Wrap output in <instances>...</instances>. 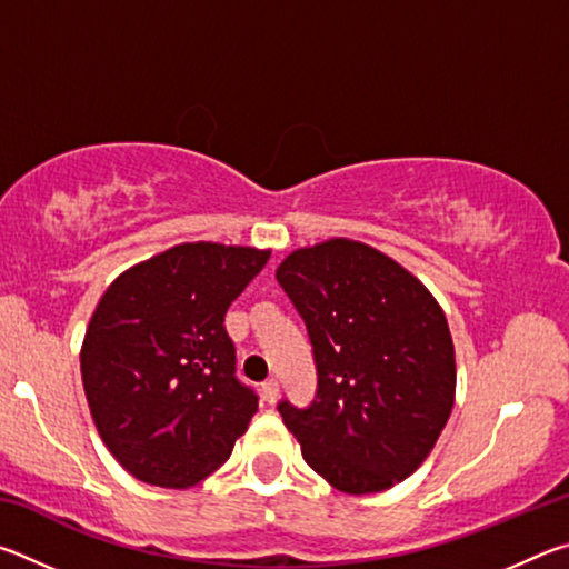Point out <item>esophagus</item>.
Listing matches in <instances>:
<instances>
[{
	"mask_svg": "<svg viewBox=\"0 0 569 569\" xmlns=\"http://www.w3.org/2000/svg\"><path fill=\"white\" fill-rule=\"evenodd\" d=\"M278 381L276 379H268V381H263V387H261V393H263V399L268 401V403H276V399H278Z\"/></svg>",
	"mask_w": 569,
	"mask_h": 569,
	"instance_id": "esophagus-1",
	"label": "esophagus"
}]
</instances>
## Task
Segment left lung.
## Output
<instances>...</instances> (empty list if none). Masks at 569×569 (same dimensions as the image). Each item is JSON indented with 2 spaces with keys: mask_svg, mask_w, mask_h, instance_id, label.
I'll return each instance as SVG.
<instances>
[{
  "mask_svg": "<svg viewBox=\"0 0 569 569\" xmlns=\"http://www.w3.org/2000/svg\"><path fill=\"white\" fill-rule=\"evenodd\" d=\"M276 278L306 321L319 371L311 407L278 403L306 465L346 495L399 485L455 407V343L437 298L351 238L293 250Z\"/></svg>",
  "mask_w": 569,
  "mask_h": 569,
  "instance_id": "obj_1",
  "label": "left lung"
}]
</instances>
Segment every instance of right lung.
Here are the masks:
<instances>
[{
  "label": "right lung",
  "instance_id": "right-lung-1",
  "mask_svg": "<svg viewBox=\"0 0 569 569\" xmlns=\"http://www.w3.org/2000/svg\"><path fill=\"white\" fill-rule=\"evenodd\" d=\"M271 250L180 243L128 268L94 308L80 349L94 427L124 471L188 489L228 461L258 397L236 379L226 311Z\"/></svg>",
  "mask_w": 569,
  "mask_h": 569
}]
</instances>
